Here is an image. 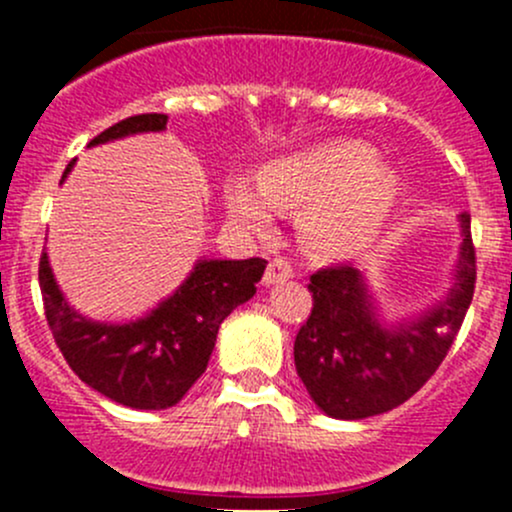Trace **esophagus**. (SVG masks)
I'll list each match as a JSON object with an SVG mask.
<instances>
[{"label": "esophagus", "instance_id": "1", "mask_svg": "<svg viewBox=\"0 0 512 512\" xmlns=\"http://www.w3.org/2000/svg\"><path fill=\"white\" fill-rule=\"evenodd\" d=\"M292 277V265L285 260V257H275L270 260L265 270V285H277V282H285Z\"/></svg>", "mask_w": 512, "mask_h": 512}]
</instances>
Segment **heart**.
I'll return each instance as SVG.
<instances>
[{
    "mask_svg": "<svg viewBox=\"0 0 512 512\" xmlns=\"http://www.w3.org/2000/svg\"><path fill=\"white\" fill-rule=\"evenodd\" d=\"M399 178L361 143H329L272 160L257 175V193L235 183L227 213L252 232L272 225V210H302L299 230L312 250L347 255L364 247L389 218Z\"/></svg>",
    "mask_w": 512,
    "mask_h": 512,
    "instance_id": "b5f03b06",
    "label": "heart"
}]
</instances>
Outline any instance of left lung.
Returning <instances> with one entry per match:
<instances>
[{"label": "left lung", "instance_id": "obj_1", "mask_svg": "<svg viewBox=\"0 0 512 512\" xmlns=\"http://www.w3.org/2000/svg\"><path fill=\"white\" fill-rule=\"evenodd\" d=\"M461 255L448 297L421 317L384 324L364 277L334 265L309 277L314 307L294 339V366L314 404L332 418L359 421L396 409L446 359L476 289L471 215L461 213Z\"/></svg>", "mask_w": 512, "mask_h": 512}]
</instances>
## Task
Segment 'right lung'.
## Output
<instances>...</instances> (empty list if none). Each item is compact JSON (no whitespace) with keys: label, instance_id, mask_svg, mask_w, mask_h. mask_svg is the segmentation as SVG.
I'll return each mask as SVG.
<instances>
[{"label":"right lung","instance_id":"right-lung-1","mask_svg":"<svg viewBox=\"0 0 512 512\" xmlns=\"http://www.w3.org/2000/svg\"><path fill=\"white\" fill-rule=\"evenodd\" d=\"M165 113H141L98 133L89 146L163 131ZM74 168L66 165L61 180ZM267 260H198L188 280L146 317L106 324L81 317L69 307L41 252L39 287L44 314L66 364L98 394L131 409H168L208 369L218 329L235 307L255 294Z\"/></svg>","mask_w":512,"mask_h":512}]
</instances>
